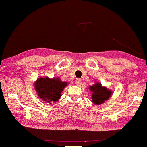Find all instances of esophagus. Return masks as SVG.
<instances>
[{
    "label": "esophagus",
    "mask_w": 147,
    "mask_h": 147,
    "mask_svg": "<svg viewBox=\"0 0 147 147\" xmlns=\"http://www.w3.org/2000/svg\"><path fill=\"white\" fill-rule=\"evenodd\" d=\"M82 79H77L75 80V84L77 86H80L81 84H82Z\"/></svg>",
    "instance_id": "obj_1"
}]
</instances>
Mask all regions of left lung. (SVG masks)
<instances>
[{"instance_id": "obj_1", "label": "left lung", "mask_w": 147, "mask_h": 147, "mask_svg": "<svg viewBox=\"0 0 147 147\" xmlns=\"http://www.w3.org/2000/svg\"><path fill=\"white\" fill-rule=\"evenodd\" d=\"M89 89L92 92V102L97 105L104 104L112 95V91L102 86L100 83H95L90 86Z\"/></svg>"}]
</instances>
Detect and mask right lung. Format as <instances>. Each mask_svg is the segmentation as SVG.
<instances>
[{"label": "right lung", "mask_w": 147, "mask_h": 147, "mask_svg": "<svg viewBox=\"0 0 147 147\" xmlns=\"http://www.w3.org/2000/svg\"><path fill=\"white\" fill-rule=\"evenodd\" d=\"M68 84V82H63L58 77H40L34 82V88L42 101L50 104L60 99L61 92Z\"/></svg>", "instance_id": "1"}]
</instances>
